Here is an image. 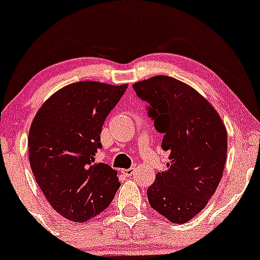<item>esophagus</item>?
<instances>
[{
	"label": "esophagus",
	"mask_w": 260,
	"mask_h": 260,
	"mask_svg": "<svg viewBox=\"0 0 260 260\" xmlns=\"http://www.w3.org/2000/svg\"><path fill=\"white\" fill-rule=\"evenodd\" d=\"M134 171H136V169L134 168L124 169V170H122V174H123L124 176H127V177H131V176L134 174Z\"/></svg>",
	"instance_id": "esophagus-1"
}]
</instances>
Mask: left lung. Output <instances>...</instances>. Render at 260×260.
Here are the masks:
<instances>
[{"instance_id":"left-lung-1","label":"left lung","mask_w":260,"mask_h":260,"mask_svg":"<svg viewBox=\"0 0 260 260\" xmlns=\"http://www.w3.org/2000/svg\"><path fill=\"white\" fill-rule=\"evenodd\" d=\"M149 104V117L164 134L168 170L157 172L147 194L150 207L174 223L193 219L208 204L221 181L228 133L213 105L196 89L168 76L133 84Z\"/></svg>"}]
</instances>
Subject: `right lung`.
I'll use <instances>...</instances> for the list:
<instances>
[{"mask_svg":"<svg viewBox=\"0 0 260 260\" xmlns=\"http://www.w3.org/2000/svg\"><path fill=\"white\" fill-rule=\"evenodd\" d=\"M127 86L72 83L45 101L31 122V171L45 198L71 221L99 215L121 186L116 170L94 161L104 122Z\"/></svg>","mask_w":260,"mask_h":260,"instance_id":"1","label":"right lung"}]
</instances>
